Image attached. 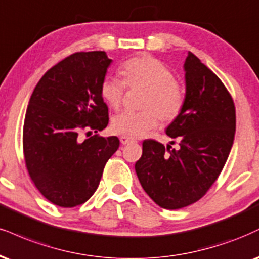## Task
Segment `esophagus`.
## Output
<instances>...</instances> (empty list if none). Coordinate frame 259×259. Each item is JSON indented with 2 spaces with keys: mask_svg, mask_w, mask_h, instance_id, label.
I'll return each instance as SVG.
<instances>
[{
  "mask_svg": "<svg viewBox=\"0 0 259 259\" xmlns=\"http://www.w3.org/2000/svg\"><path fill=\"white\" fill-rule=\"evenodd\" d=\"M134 140L132 138H127V136H120V142L123 143V145H127V143L133 142Z\"/></svg>",
  "mask_w": 259,
  "mask_h": 259,
  "instance_id": "esophagus-1",
  "label": "esophagus"
}]
</instances>
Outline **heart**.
Instances as JSON below:
<instances>
[{
    "label": "heart",
    "instance_id": "1",
    "mask_svg": "<svg viewBox=\"0 0 259 259\" xmlns=\"http://www.w3.org/2000/svg\"><path fill=\"white\" fill-rule=\"evenodd\" d=\"M123 79L105 76L100 83V95L106 105L118 110L125 87L146 90L141 112L125 111L112 118L111 127L118 135L141 138L159 125L170 124L181 116L186 105V89L164 62L151 55L127 59L120 66Z\"/></svg>",
    "mask_w": 259,
    "mask_h": 259
}]
</instances>
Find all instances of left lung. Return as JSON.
<instances>
[{
  "instance_id": "obj_1",
  "label": "left lung",
  "mask_w": 259,
  "mask_h": 259,
  "mask_svg": "<svg viewBox=\"0 0 259 259\" xmlns=\"http://www.w3.org/2000/svg\"><path fill=\"white\" fill-rule=\"evenodd\" d=\"M185 70V108L166 129L179 140V148L145 140L135 164L142 188L166 210L186 207L206 194L228 159L235 135L234 101L222 80L191 52Z\"/></svg>"
}]
</instances>
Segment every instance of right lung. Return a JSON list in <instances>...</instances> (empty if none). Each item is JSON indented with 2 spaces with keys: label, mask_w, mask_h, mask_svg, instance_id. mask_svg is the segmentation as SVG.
Returning <instances> with one entry per match:
<instances>
[{
  "label": "right lung",
  "mask_w": 259,
  "mask_h": 259,
  "mask_svg": "<svg viewBox=\"0 0 259 259\" xmlns=\"http://www.w3.org/2000/svg\"><path fill=\"white\" fill-rule=\"evenodd\" d=\"M111 59L105 52H77L43 74L31 95L23 129L30 179L60 207L82 205L98 188L105 165L119 147L99 134L108 124L100 83ZM80 132L88 139L82 142Z\"/></svg>",
  "instance_id": "1"
}]
</instances>
